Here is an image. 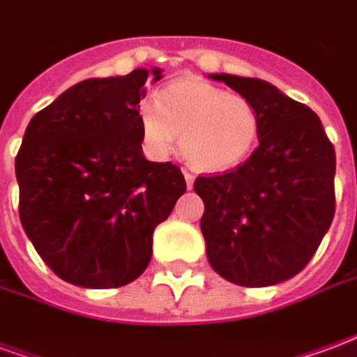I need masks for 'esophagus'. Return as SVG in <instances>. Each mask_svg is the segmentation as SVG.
<instances>
[{
    "label": "esophagus",
    "instance_id": "esophagus-1",
    "mask_svg": "<svg viewBox=\"0 0 357 357\" xmlns=\"http://www.w3.org/2000/svg\"><path fill=\"white\" fill-rule=\"evenodd\" d=\"M183 178H185L187 187L191 189V187H193V183H195V176H193V174H191V172H183Z\"/></svg>",
    "mask_w": 357,
    "mask_h": 357
}]
</instances>
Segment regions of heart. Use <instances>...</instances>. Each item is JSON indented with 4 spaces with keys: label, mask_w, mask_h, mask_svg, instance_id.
<instances>
[{
    "label": "heart",
    "mask_w": 357,
    "mask_h": 357,
    "mask_svg": "<svg viewBox=\"0 0 357 357\" xmlns=\"http://www.w3.org/2000/svg\"><path fill=\"white\" fill-rule=\"evenodd\" d=\"M143 143L151 155H170L178 135L181 151L195 168L225 172L252 153L260 116L255 105L208 82L178 80L164 86L155 102L139 107Z\"/></svg>",
    "instance_id": "1"
}]
</instances>
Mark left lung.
<instances>
[{
	"label": "left lung",
	"instance_id": "8db88e82",
	"mask_svg": "<svg viewBox=\"0 0 357 357\" xmlns=\"http://www.w3.org/2000/svg\"><path fill=\"white\" fill-rule=\"evenodd\" d=\"M255 105L260 145L235 170L195 179L201 231L220 275L241 287L291 279L335 216V147L314 110L258 78L210 74Z\"/></svg>",
	"mask_w": 357,
	"mask_h": 357
}]
</instances>
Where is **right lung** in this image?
<instances>
[{"label":"right lung","mask_w":357,"mask_h":357,"mask_svg":"<svg viewBox=\"0 0 357 357\" xmlns=\"http://www.w3.org/2000/svg\"><path fill=\"white\" fill-rule=\"evenodd\" d=\"M89 78L28 124L15 172L19 216L42 260L66 283L116 289L145 271L155 227L185 193L172 162L141 149L139 101L149 74Z\"/></svg>","instance_id":"right-lung-1"}]
</instances>
